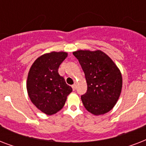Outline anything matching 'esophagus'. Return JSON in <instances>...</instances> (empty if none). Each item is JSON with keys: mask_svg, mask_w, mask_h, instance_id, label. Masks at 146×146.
Returning a JSON list of instances; mask_svg holds the SVG:
<instances>
[{"mask_svg": "<svg viewBox=\"0 0 146 146\" xmlns=\"http://www.w3.org/2000/svg\"><path fill=\"white\" fill-rule=\"evenodd\" d=\"M72 88H73V90H75V89H76V84L72 85Z\"/></svg>", "mask_w": 146, "mask_h": 146, "instance_id": "34e87169", "label": "esophagus"}]
</instances>
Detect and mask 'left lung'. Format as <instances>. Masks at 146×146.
I'll return each mask as SVG.
<instances>
[{
  "mask_svg": "<svg viewBox=\"0 0 146 146\" xmlns=\"http://www.w3.org/2000/svg\"><path fill=\"white\" fill-rule=\"evenodd\" d=\"M85 73L87 92L81 96L87 111L94 115L110 111L119 99L123 80L111 57L100 50H79L73 53Z\"/></svg>",
  "mask_w": 146,
  "mask_h": 146,
  "instance_id": "obj_1",
  "label": "left lung"
}]
</instances>
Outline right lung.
<instances>
[{
  "instance_id": "right-lung-1",
  "label": "right lung",
  "mask_w": 146,
  "mask_h": 146,
  "mask_svg": "<svg viewBox=\"0 0 146 146\" xmlns=\"http://www.w3.org/2000/svg\"><path fill=\"white\" fill-rule=\"evenodd\" d=\"M67 57L64 51H52L40 56L29 71L26 89L29 97L47 115L60 111L73 89L59 75L58 68Z\"/></svg>"
}]
</instances>
